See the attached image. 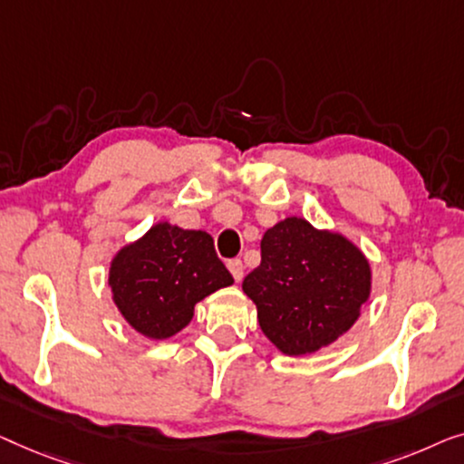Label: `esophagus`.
<instances>
[{"instance_id": "obj_1", "label": "esophagus", "mask_w": 464, "mask_h": 464, "mask_svg": "<svg viewBox=\"0 0 464 464\" xmlns=\"http://www.w3.org/2000/svg\"><path fill=\"white\" fill-rule=\"evenodd\" d=\"M227 266H229V271H231V276H233L235 282L239 284L241 279H244V265H241V260L239 258L229 260V263H227Z\"/></svg>"}]
</instances>
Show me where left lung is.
Instances as JSON below:
<instances>
[{"label": "left lung", "instance_id": "obj_1", "mask_svg": "<svg viewBox=\"0 0 464 464\" xmlns=\"http://www.w3.org/2000/svg\"><path fill=\"white\" fill-rule=\"evenodd\" d=\"M241 288L284 355H311L353 328L370 298L372 269L347 235L288 217L265 231L260 265Z\"/></svg>", "mask_w": 464, "mask_h": 464}]
</instances>
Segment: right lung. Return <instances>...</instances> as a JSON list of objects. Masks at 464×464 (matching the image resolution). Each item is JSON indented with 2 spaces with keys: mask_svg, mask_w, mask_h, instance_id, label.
Wrapping results in <instances>:
<instances>
[{
  "mask_svg": "<svg viewBox=\"0 0 464 464\" xmlns=\"http://www.w3.org/2000/svg\"><path fill=\"white\" fill-rule=\"evenodd\" d=\"M233 284L210 233L168 220L121 246L111 258V298L128 325L151 341L179 334L195 304Z\"/></svg>",
  "mask_w": 464,
  "mask_h": 464,
  "instance_id": "obj_1",
  "label": "right lung"
}]
</instances>
